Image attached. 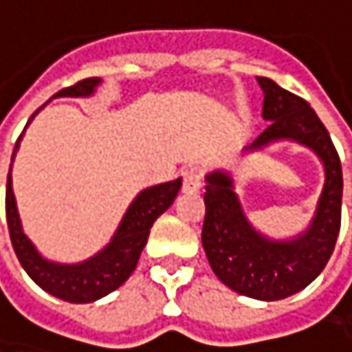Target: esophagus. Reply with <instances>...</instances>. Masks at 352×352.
<instances>
[{
  "instance_id": "1",
  "label": "esophagus",
  "mask_w": 352,
  "mask_h": 352,
  "mask_svg": "<svg viewBox=\"0 0 352 352\" xmlns=\"http://www.w3.org/2000/svg\"><path fill=\"white\" fill-rule=\"evenodd\" d=\"M202 188V170L192 166L188 170H184V194H196Z\"/></svg>"
}]
</instances>
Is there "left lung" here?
<instances>
[{"label":"left lung","instance_id":"8db88e82","mask_svg":"<svg viewBox=\"0 0 352 352\" xmlns=\"http://www.w3.org/2000/svg\"><path fill=\"white\" fill-rule=\"evenodd\" d=\"M264 90L262 117L268 127L243 148L262 150L274 142H297L324 164V188L309 227L291 239H270L245 217L229 170L206 175V217L202 245L212 272L239 295L278 301L303 291L328 264L340 231L342 168L328 129L301 96L270 78H258Z\"/></svg>","mask_w":352,"mask_h":352}]
</instances>
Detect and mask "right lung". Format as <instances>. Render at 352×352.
<instances>
[{
    "instance_id": "1",
    "label": "right lung",
    "mask_w": 352,
    "mask_h": 352,
    "mask_svg": "<svg viewBox=\"0 0 352 352\" xmlns=\"http://www.w3.org/2000/svg\"><path fill=\"white\" fill-rule=\"evenodd\" d=\"M98 84H100V78H86L69 88L59 90L57 94H53V98H57V96H74V98L92 96ZM41 109H36L32 113L26 127L30 125V121L34 119V115ZM26 127H24V131H26ZM24 131H22V135H24ZM22 135L16 142L12 162L20 148ZM179 190H182V177L142 190L133 198L129 208L125 210L115 235L100 252H96L92 258L78 262V264H59V262H53V260H47L45 256H41V252L34 248V243L24 235L16 198H14V190H12V166H10L8 188H6V217H8L10 239H12L14 252H16L22 268L43 291H47L49 295H53L57 299L69 301V303H92V301L113 293L115 289H119L131 276V272L135 270V264L140 260V254L148 241L150 227L175 202Z\"/></svg>"
}]
</instances>
